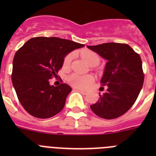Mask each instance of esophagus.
Instances as JSON below:
<instances>
[{
    "label": "esophagus",
    "mask_w": 156,
    "mask_h": 156,
    "mask_svg": "<svg viewBox=\"0 0 156 156\" xmlns=\"http://www.w3.org/2000/svg\"><path fill=\"white\" fill-rule=\"evenodd\" d=\"M77 90H79V91L82 92V93H83V94H86L87 93V90H83V89H80V88H78V89H77Z\"/></svg>",
    "instance_id": "34e87169"
}]
</instances>
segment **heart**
Instances as JSON below:
<instances>
[{
  "label": "heart",
  "mask_w": 156,
  "mask_h": 156,
  "mask_svg": "<svg viewBox=\"0 0 156 156\" xmlns=\"http://www.w3.org/2000/svg\"><path fill=\"white\" fill-rule=\"evenodd\" d=\"M81 55H82L83 58L84 59L85 61L90 65V66H97L99 63L98 55L97 54H95L94 52L85 51L82 52ZM72 58H73V54L67 55L64 58L63 65L65 66H68L70 64ZM67 80H68L69 84H71L72 86L79 88H84L89 86L93 82V77L90 75L81 76L79 75V74L73 73L69 76L68 78H67Z\"/></svg>",
  "instance_id": "1"
}]
</instances>
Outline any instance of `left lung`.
I'll return each instance as SVG.
<instances>
[{"mask_svg": "<svg viewBox=\"0 0 156 156\" xmlns=\"http://www.w3.org/2000/svg\"><path fill=\"white\" fill-rule=\"evenodd\" d=\"M87 48L108 61L101 80V84L107 86V90L99 94L98 101L90 108L103 119L118 118L131 108L143 87L141 58L126 44L105 43Z\"/></svg>", "mask_w": 156, "mask_h": 156, "instance_id": "obj_1", "label": "left lung"}]
</instances>
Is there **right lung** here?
Returning a JSON list of instances; mask_svg holds the SVG:
<instances>
[{"label":"right lung","instance_id":"right-lung-1","mask_svg":"<svg viewBox=\"0 0 156 156\" xmlns=\"http://www.w3.org/2000/svg\"><path fill=\"white\" fill-rule=\"evenodd\" d=\"M84 44L58 37L31 38L16 51L12 80L25 110L37 118L47 119L62 110L72 88L66 83L51 86L68 53Z\"/></svg>","mask_w":156,"mask_h":156}]
</instances>
